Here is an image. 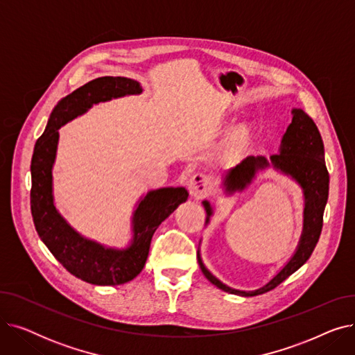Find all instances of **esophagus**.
<instances>
[{
  "instance_id": "obj_1",
  "label": "esophagus",
  "mask_w": 355,
  "mask_h": 355,
  "mask_svg": "<svg viewBox=\"0 0 355 355\" xmlns=\"http://www.w3.org/2000/svg\"><path fill=\"white\" fill-rule=\"evenodd\" d=\"M210 178L202 173L194 174L189 181V191L194 198L206 197L210 193Z\"/></svg>"
}]
</instances>
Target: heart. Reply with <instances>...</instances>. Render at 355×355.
<instances>
[{
  "instance_id": "b5f03b06",
  "label": "heart",
  "mask_w": 355,
  "mask_h": 355,
  "mask_svg": "<svg viewBox=\"0 0 355 355\" xmlns=\"http://www.w3.org/2000/svg\"><path fill=\"white\" fill-rule=\"evenodd\" d=\"M237 138H239V141H241V139L245 138V134H239V137H237Z\"/></svg>"
}]
</instances>
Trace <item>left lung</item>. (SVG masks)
Masks as SVG:
<instances>
[{"instance_id":"left-lung-1","label":"left lung","mask_w":355,"mask_h":355,"mask_svg":"<svg viewBox=\"0 0 355 355\" xmlns=\"http://www.w3.org/2000/svg\"><path fill=\"white\" fill-rule=\"evenodd\" d=\"M270 159L276 168H279V170H282L286 174H291L302 185L306 198L304 234L301 239L300 248H297L296 253L289 260L288 265L279 272L268 285L253 292L236 291L223 285L218 279H216L206 268H204L200 256H197L198 265L204 276H206L217 288L234 295L256 296L269 292L275 289L277 285H281L286 277H289L293 272L300 269L311 257L322 232L324 210L329 191V173L325 165L324 142L320 134V129L306 112H304L302 109H293L292 123L288 126L286 134L284 135L281 153L270 155ZM268 165L269 164L263 157L245 158L229 173L225 181L226 189L229 191L243 190L246 187V184H249L250 180L253 178L256 170ZM202 206L206 209L209 221V217L211 216L210 202L202 201Z\"/></svg>"}]
</instances>
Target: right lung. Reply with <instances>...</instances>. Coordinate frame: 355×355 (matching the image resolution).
I'll return each instance as SVG.
<instances>
[{
	"instance_id": "right-lung-1",
	"label": "right lung",
	"mask_w": 355,
	"mask_h": 355,
	"mask_svg": "<svg viewBox=\"0 0 355 355\" xmlns=\"http://www.w3.org/2000/svg\"><path fill=\"white\" fill-rule=\"evenodd\" d=\"M139 83L121 76H105L76 89L54 106L31 158V216L37 233L67 272L93 285H122L139 275L151 240L161 223L189 197L185 189L151 191L134 216V241L125 250L105 249L80 237L60 217L53 204L51 165L58 148L59 128L86 112L93 103L141 93Z\"/></svg>"
}]
</instances>
